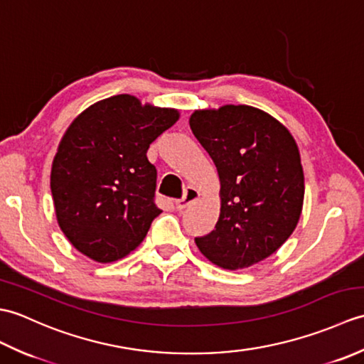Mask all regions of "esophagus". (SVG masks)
<instances>
[{"label": "esophagus", "instance_id": "1", "mask_svg": "<svg viewBox=\"0 0 364 364\" xmlns=\"http://www.w3.org/2000/svg\"><path fill=\"white\" fill-rule=\"evenodd\" d=\"M200 197V192L196 188H188L186 192H184V196L181 200H176L175 202V208L178 211H183L184 208H188L191 203H194L196 200H198Z\"/></svg>", "mask_w": 364, "mask_h": 364}]
</instances>
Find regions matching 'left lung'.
<instances>
[{
    "label": "left lung",
    "mask_w": 364,
    "mask_h": 364,
    "mask_svg": "<svg viewBox=\"0 0 364 364\" xmlns=\"http://www.w3.org/2000/svg\"><path fill=\"white\" fill-rule=\"evenodd\" d=\"M189 125L220 181V214L196 237L205 257L236 270L266 259L296 230L305 196L299 146L280 122L247 105L198 109Z\"/></svg>",
    "instance_id": "1"
}]
</instances>
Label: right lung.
I'll return each instance as SVG.
<instances>
[{"instance_id": "1", "label": "right lung", "mask_w": 364, "mask_h": 364, "mask_svg": "<svg viewBox=\"0 0 364 364\" xmlns=\"http://www.w3.org/2000/svg\"><path fill=\"white\" fill-rule=\"evenodd\" d=\"M180 119L172 107L122 94L84 109L67 128L51 166L56 219L76 250L97 262L125 258L153 219L156 168L146 150Z\"/></svg>"}]
</instances>
